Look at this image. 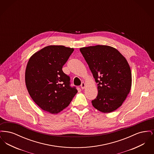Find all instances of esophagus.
Wrapping results in <instances>:
<instances>
[{
  "label": "esophagus",
  "instance_id": "esophagus-1",
  "mask_svg": "<svg viewBox=\"0 0 154 154\" xmlns=\"http://www.w3.org/2000/svg\"><path fill=\"white\" fill-rule=\"evenodd\" d=\"M81 88L82 89H84V88H85V84L84 82H82L81 84Z\"/></svg>",
  "mask_w": 154,
  "mask_h": 154
}]
</instances>
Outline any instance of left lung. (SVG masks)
<instances>
[{"mask_svg":"<svg viewBox=\"0 0 154 154\" xmlns=\"http://www.w3.org/2000/svg\"><path fill=\"white\" fill-rule=\"evenodd\" d=\"M97 83L93 106L104 113L119 107L132 87V73L124 57L112 47L97 45L80 49Z\"/></svg>","mask_w":154,"mask_h":154,"instance_id":"1","label":"left lung"}]
</instances>
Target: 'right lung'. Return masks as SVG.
<instances>
[{"label": "right lung", "mask_w": 154, "mask_h": 154, "mask_svg": "<svg viewBox=\"0 0 154 154\" xmlns=\"http://www.w3.org/2000/svg\"><path fill=\"white\" fill-rule=\"evenodd\" d=\"M73 51L63 45H48L32 55L27 63L25 80L30 96L42 110L52 114L65 109L77 93L62 71Z\"/></svg>", "instance_id": "right-lung-1"}]
</instances>
